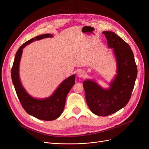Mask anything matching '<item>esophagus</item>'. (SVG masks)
<instances>
[{
	"instance_id": "34e87169",
	"label": "esophagus",
	"mask_w": 149,
	"mask_h": 149,
	"mask_svg": "<svg viewBox=\"0 0 149 149\" xmlns=\"http://www.w3.org/2000/svg\"><path fill=\"white\" fill-rule=\"evenodd\" d=\"M77 75L78 76H79V77H81V78H83L85 76V72L82 69H79V70H78L77 72Z\"/></svg>"
}]
</instances>
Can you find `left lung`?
I'll list each match as a JSON object with an SVG mask.
<instances>
[{
	"instance_id": "obj_1",
	"label": "left lung",
	"mask_w": 149,
	"mask_h": 149,
	"mask_svg": "<svg viewBox=\"0 0 149 149\" xmlns=\"http://www.w3.org/2000/svg\"><path fill=\"white\" fill-rule=\"evenodd\" d=\"M109 48H113L117 74L110 88L103 89L96 82L83 81L86 100L90 110L98 116H108L118 111L130 100L137 77V66L130 46L112 31L102 32Z\"/></svg>"
}]
</instances>
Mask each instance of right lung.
Masks as SVG:
<instances>
[{"label": "right lung", "mask_w": 149, "mask_h": 149, "mask_svg": "<svg viewBox=\"0 0 149 149\" xmlns=\"http://www.w3.org/2000/svg\"><path fill=\"white\" fill-rule=\"evenodd\" d=\"M50 34H42L30 39L23 43L15 54L11 69V79L17 95L24 110L35 118L45 121L58 118L65 106L68 93L74 85L75 75H72L63 81L52 95L45 99H37L29 95L23 88L19 78V65L23 48L36 40L52 37Z\"/></svg>", "instance_id": "1"}]
</instances>
